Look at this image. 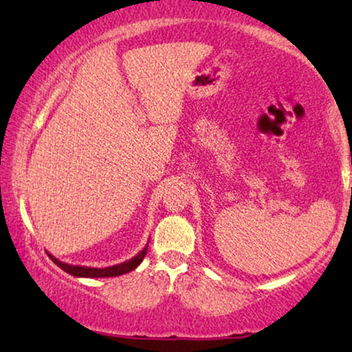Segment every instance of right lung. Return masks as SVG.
I'll list each match as a JSON object with an SVG mask.
<instances>
[{"label": "right lung", "instance_id": "right-lung-1", "mask_svg": "<svg viewBox=\"0 0 352 352\" xmlns=\"http://www.w3.org/2000/svg\"><path fill=\"white\" fill-rule=\"evenodd\" d=\"M147 247L148 243L144 247L141 252H139L136 256H133L128 261H123L120 264H115V266H109V267H88V266H74V264H67L62 263L59 259L50 254V258L52 259V263L57 264L62 271H65L67 274L75 277H86V278H99V277H117V276H123V274H128L136 269L139 264L142 263V259L146 258L147 254Z\"/></svg>", "mask_w": 352, "mask_h": 352}]
</instances>
